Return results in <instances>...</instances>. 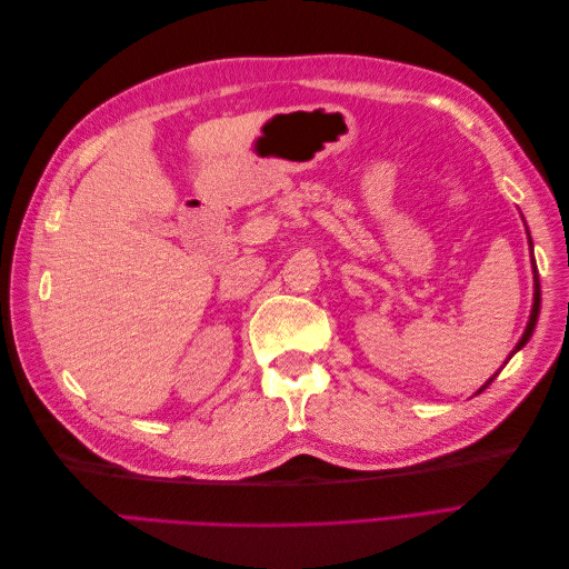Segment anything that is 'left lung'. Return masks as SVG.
<instances>
[{"instance_id": "8db88e82", "label": "left lung", "mask_w": 569, "mask_h": 569, "mask_svg": "<svg viewBox=\"0 0 569 569\" xmlns=\"http://www.w3.org/2000/svg\"><path fill=\"white\" fill-rule=\"evenodd\" d=\"M525 220V218H522ZM527 234H529V230H527ZM529 247H531V237H529ZM531 251H533V247H531ZM531 272H533V303H531V313H529V322H527V327H525V335L520 337V341H518V347H515V351L512 353H518L525 343L529 341V337L533 335V327H537V320H539V311H541V284H539V270H537V263H533V253H531ZM510 353V356H512ZM506 366V363H503ZM498 375V372H496ZM496 375L493 377H489L487 380V385H481L479 387V391H485L493 380H496ZM477 391V393H479ZM475 393V396H477Z\"/></svg>"}]
</instances>
